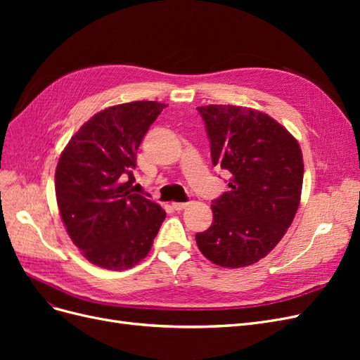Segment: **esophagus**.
Returning a JSON list of instances; mask_svg holds the SVG:
<instances>
[{"label": "esophagus", "mask_w": 360, "mask_h": 360, "mask_svg": "<svg viewBox=\"0 0 360 360\" xmlns=\"http://www.w3.org/2000/svg\"><path fill=\"white\" fill-rule=\"evenodd\" d=\"M189 202H172V209L174 210H183Z\"/></svg>", "instance_id": "esophagus-1"}]
</instances>
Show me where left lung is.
<instances>
[{
  "label": "left lung",
  "mask_w": 360,
  "mask_h": 360,
  "mask_svg": "<svg viewBox=\"0 0 360 360\" xmlns=\"http://www.w3.org/2000/svg\"><path fill=\"white\" fill-rule=\"evenodd\" d=\"M210 139L213 167L231 174L212 204L213 224L195 240L222 267H246L264 258L291 225L303 183L300 146L264 112L236 105L197 108Z\"/></svg>",
  "instance_id": "obj_1"
}]
</instances>
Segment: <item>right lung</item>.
I'll return each mask as SVG.
<instances>
[{
  "label": "right lung",
  "instance_id": "1",
  "mask_svg": "<svg viewBox=\"0 0 360 360\" xmlns=\"http://www.w3.org/2000/svg\"><path fill=\"white\" fill-rule=\"evenodd\" d=\"M165 103L130 102L93 115L63 150L56 195L72 242L90 263L126 270L146 258L165 210L134 193L141 141Z\"/></svg>",
  "mask_w": 360,
  "mask_h": 360
}]
</instances>
